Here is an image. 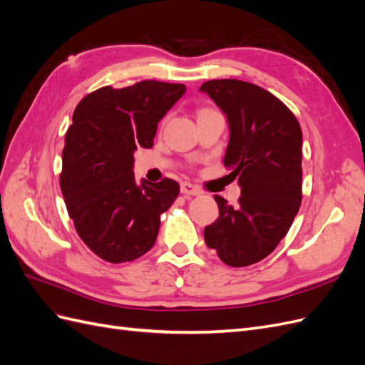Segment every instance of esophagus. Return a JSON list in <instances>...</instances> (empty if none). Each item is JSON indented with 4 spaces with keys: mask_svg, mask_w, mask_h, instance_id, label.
<instances>
[{
    "mask_svg": "<svg viewBox=\"0 0 365 365\" xmlns=\"http://www.w3.org/2000/svg\"><path fill=\"white\" fill-rule=\"evenodd\" d=\"M181 193L190 195V196H197L201 192H200V189H197L196 185H193L190 182H181Z\"/></svg>",
    "mask_w": 365,
    "mask_h": 365,
    "instance_id": "esophagus-1",
    "label": "esophagus"
}]
</instances>
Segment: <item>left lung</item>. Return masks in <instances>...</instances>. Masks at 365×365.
Returning <instances> with one entry per match:
<instances>
[{
  "instance_id": "left-lung-1",
  "label": "left lung",
  "mask_w": 365,
  "mask_h": 365,
  "mask_svg": "<svg viewBox=\"0 0 365 365\" xmlns=\"http://www.w3.org/2000/svg\"><path fill=\"white\" fill-rule=\"evenodd\" d=\"M201 91L230 125L224 164L239 180L237 205L215 195L219 217L204 228L208 248L228 267H250L275 250L302 204V128L280 98L250 82L215 79Z\"/></svg>"
}]
</instances>
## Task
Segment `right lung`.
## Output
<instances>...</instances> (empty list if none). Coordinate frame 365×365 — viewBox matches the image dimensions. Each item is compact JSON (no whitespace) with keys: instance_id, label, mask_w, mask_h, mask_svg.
Listing matches in <instances>:
<instances>
[{"instance_id":"obj_1","label":"right lung","mask_w":365,"mask_h":365,"mask_svg":"<svg viewBox=\"0 0 365 365\" xmlns=\"http://www.w3.org/2000/svg\"><path fill=\"white\" fill-rule=\"evenodd\" d=\"M185 93L182 83L141 81L102 86L86 94L73 114L62 150L61 190L77 235L109 263L132 262L155 244L160 216L180 184H137L134 152L152 148L158 121Z\"/></svg>"}]
</instances>
